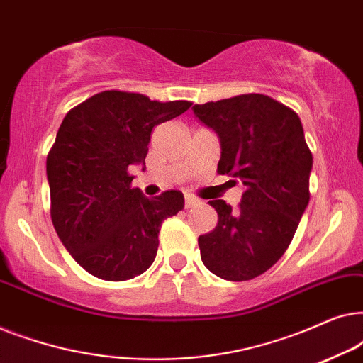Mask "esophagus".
<instances>
[{"mask_svg": "<svg viewBox=\"0 0 363 363\" xmlns=\"http://www.w3.org/2000/svg\"><path fill=\"white\" fill-rule=\"evenodd\" d=\"M196 205H200V200H198V198L191 196V195H186L185 196V206L186 208H193V206H196Z\"/></svg>", "mask_w": 363, "mask_h": 363, "instance_id": "esophagus-1", "label": "esophagus"}]
</instances>
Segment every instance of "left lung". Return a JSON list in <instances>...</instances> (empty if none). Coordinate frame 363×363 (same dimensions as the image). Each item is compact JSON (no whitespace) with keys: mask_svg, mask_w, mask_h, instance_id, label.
I'll use <instances>...</instances> for the list:
<instances>
[{"mask_svg":"<svg viewBox=\"0 0 363 363\" xmlns=\"http://www.w3.org/2000/svg\"><path fill=\"white\" fill-rule=\"evenodd\" d=\"M193 113L220 138L218 173L245 186L238 210L208 201L218 225L198 238L201 261L221 279H255L281 259L309 205L312 153L301 118L262 94L195 104Z\"/></svg>","mask_w":363,"mask_h":363,"instance_id":"8db88e82","label":"left lung"}]
</instances>
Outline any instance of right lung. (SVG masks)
I'll return each mask as SVG.
<instances>
[{"label": "right lung", "mask_w": 363, "mask_h": 363, "mask_svg": "<svg viewBox=\"0 0 363 363\" xmlns=\"http://www.w3.org/2000/svg\"><path fill=\"white\" fill-rule=\"evenodd\" d=\"M191 107L104 91L71 108L48 153L51 220L79 266L104 281H127L152 266L163 220L185 206L183 193L147 198L130 165H145L153 127Z\"/></svg>", "instance_id": "1"}]
</instances>
